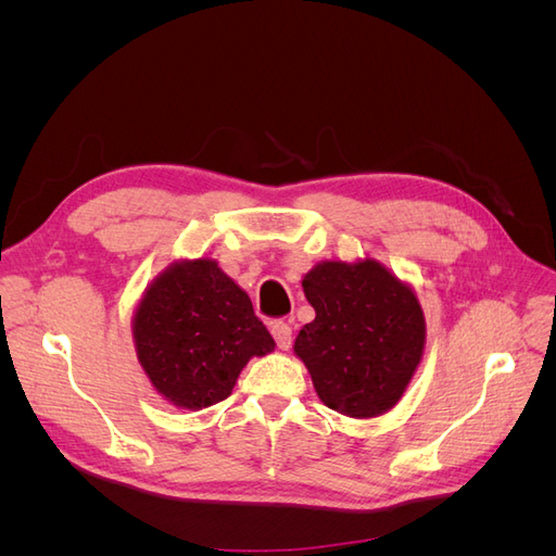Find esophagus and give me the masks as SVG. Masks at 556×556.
<instances>
[{"label":"esophagus","instance_id":"34e87169","mask_svg":"<svg viewBox=\"0 0 556 556\" xmlns=\"http://www.w3.org/2000/svg\"><path fill=\"white\" fill-rule=\"evenodd\" d=\"M271 333H274V339H276L280 350H290V345H292V327L288 323H280V319H278V323L271 325Z\"/></svg>","mask_w":556,"mask_h":556}]
</instances>
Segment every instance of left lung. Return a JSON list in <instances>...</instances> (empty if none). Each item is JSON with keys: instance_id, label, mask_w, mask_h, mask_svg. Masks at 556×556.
Instances as JSON below:
<instances>
[{"instance_id": "8db88e82", "label": "left lung", "mask_w": 556, "mask_h": 556, "mask_svg": "<svg viewBox=\"0 0 556 556\" xmlns=\"http://www.w3.org/2000/svg\"><path fill=\"white\" fill-rule=\"evenodd\" d=\"M315 319L299 331L294 355L306 364L327 408L378 417L396 406L427 341L410 285L376 262H323L301 280Z\"/></svg>"}]
</instances>
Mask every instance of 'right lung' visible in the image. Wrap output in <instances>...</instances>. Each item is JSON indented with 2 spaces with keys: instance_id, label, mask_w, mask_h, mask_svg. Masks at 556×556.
I'll return each mask as SVG.
<instances>
[{
  "instance_id": "1",
  "label": "right lung",
  "mask_w": 556,
  "mask_h": 556,
  "mask_svg": "<svg viewBox=\"0 0 556 556\" xmlns=\"http://www.w3.org/2000/svg\"><path fill=\"white\" fill-rule=\"evenodd\" d=\"M131 331L150 382L188 410L227 399L243 366L276 348L250 296L206 257L162 271L139 301Z\"/></svg>"
}]
</instances>
